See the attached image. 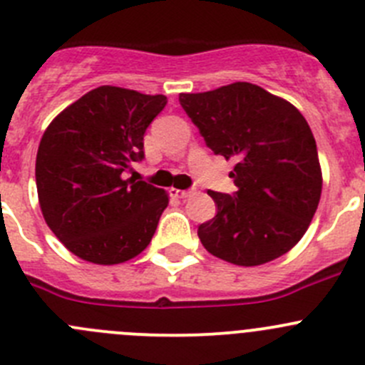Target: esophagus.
I'll use <instances>...</instances> for the list:
<instances>
[{"label":"esophagus","instance_id":"obj_1","mask_svg":"<svg viewBox=\"0 0 365 365\" xmlns=\"http://www.w3.org/2000/svg\"><path fill=\"white\" fill-rule=\"evenodd\" d=\"M193 193H195V190H175L172 188L170 190V195L172 197H177V199H188V197H192Z\"/></svg>","mask_w":365,"mask_h":365}]
</instances>
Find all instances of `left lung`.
<instances>
[{
    "instance_id": "8db88e82",
    "label": "left lung",
    "mask_w": 365,
    "mask_h": 365,
    "mask_svg": "<svg viewBox=\"0 0 365 365\" xmlns=\"http://www.w3.org/2000/svg\"><path fill=\"white\" fill-rule=\"evenodd\" d=\"M215 155L235 159L237 192H207L217 215L199 225L217 258L242 267L272 262L303 238L322 190L317 145L303 114L249 82L179 95Z\"/></svg>"
}]
</instances>
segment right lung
Segmentation results:
<instances>
[{
  "mask_svg": "<svg viewBox=\"0 0 365 365\" xmlns=\"http://www.w3.org/2000/svg\"><path fill=\"white\" fill-rule=\"evenodd\" d=\"M166 102L102 86L66 107L43 134L36 159L41 211L78 258L114 265L150 244L168 195L127 172L145 158V130Z\"/></svg>",
  "mask_w": 365,
  "mask_h": 365,
  "instance_id": "add662e5",
  "label": "right lung"
}]
</instances>
